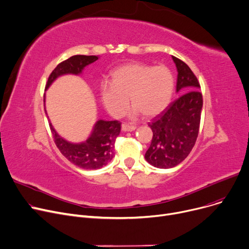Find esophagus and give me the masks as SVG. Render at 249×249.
<instances>
[{
  "label": "esophagus",
  "mask_w": 249,
  "mask_h": 249,
  "mask_svg": "<svg viewBox=\"0 0 249 249\" xmlns=\"http://www.w3.org/2000/svg\"><path fill=\"white\" fill-rule=\"evenodd\" d=\"M135 129H136V126H134V125H130V124H127V123L122 124V130L125 131V132L134 131Z\"/></svg>",
  "instance_id": "esophagus-1"
}]
</instances>
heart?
I'll list each match as a JSON object with an SVG mask.
<instances>
[{"instance_id": "1", "label": "heart", "mask_w": 249, "mask_h": 249, "mask_svg": "<svg viewBox=\"0 0 249 249\" xmlns=\"http://www.w3.org/2000/svg\"><path fill=\"white\" fill-rule=\"evenodd\" d=\"M175 78L166 66L145 63H129L111 72L110 82L100 86L101 101L114 117L126 112L129 97L135 114L146 117L161 113L170 103Z\"/></svg>"}]
</instances>
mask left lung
Masks as SVG:
<instances>
[{"label": "left lung", "mask_w": 249, "mask_h": 249, "mask_svg": "<svg viewBox=\"0 0 249 249\" xmlns=\"http://www.w3.org/2000/svg\"><path fill=\"white\" fill-rule=\"evenodd\" d=\"M178 76L176 91L182 94L148 126L153 132L145 153L148 163L157 168H172L183 161L195 145L203 105L200 84L182 60L172 56Z\"/></svg>", "instance_id": "left-lung-1"}]
</instances>
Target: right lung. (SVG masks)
<instances>
[{
    "label": "right lung",
    "mask_w": 249,
    "mask_h": 249,
    "mask_svg": "<svg viewBox=\"0 0 249 249\" xmlns=\"http://www.w3.org/2000/svg\"><path fill=\"white\" fill-rule=\"evenodd\" d=\"M97 60V56L76 55L61 62L50 74L46 89L57 77L63 74H80L87 65ZM50 129L56 146L66 158L80 168L94 170L102 168L113 159L115 141L120 134L121 123L117 120H99L89 139L81 144H72L64 140L56 133L52 124H50Z\"/></svg>",
    "instance_id": "1"
}]
</instances>
